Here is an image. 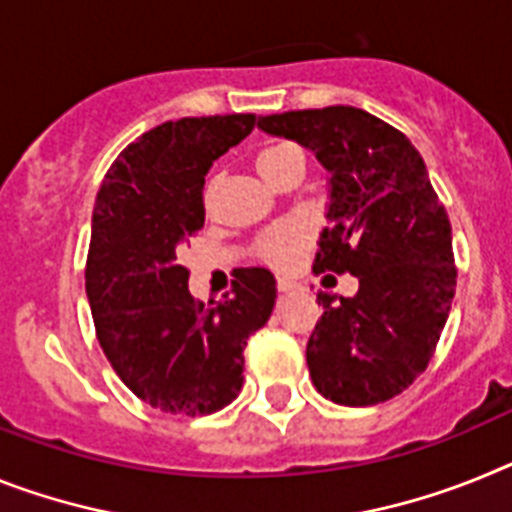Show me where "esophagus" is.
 I'll return each mask as SVG.
<instances>
[{
    "label": "esophagus",
    "mask_w": 512,
    "mask_h": 512,
    "mask_svg": "<svg viewBox=\"0 0 512 512\" xmlns=\"http://www.w3.org/2000/svg\"><path fill=\"white\" fill-rule=\"evenodd\" d=\"M296 283L293 281H288V278H278V291H283V293H291V291H296Z\"/></svg>",
    "instance_id": "34e87169"
}]
</instances>
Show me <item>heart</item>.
Returning <instances> with one entry per match:
<instances>
[{
  "instance_id": "1",
  "label": "heart",
  "mask_w": 512,
  "mask_h": 512,
  "mask_svg": "<svg viewBox=\"0 0 512 512\" xmlns=\"http://www.w3.org/2000/svg\"><path fill=\"white\" fill-rule=\"evenodd\" d=\"M301 157V151L296 146L278 144L257 154V170L260 175L270 172L275 164L286 162V159ZM311 244V229L301 221H286L273 229H268L257 242V255L262 262H268L275 270H288L304 257L306 247Z\"/></svg>"
}]
</instances>
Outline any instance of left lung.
I'll use <instances>...</instances> for the list:
<instances>
[{
	"instance_id": "left-lung-1",
	"label": "left lung",
	"mask_w": 512,
	"mask_h": 512,
	"mask_svg": "<svg viewBox=\"0 0 512 512\" xmlns=\"http://www.w3.org/2000/svg\"><path fill=\"white\" fill-rule=\"evenodd\" d=\"M257 126L314 151L330 172L314 270L358 278L353 299L319 296L311 381L345 407L397 397L428 368L456 293L451 221L420 151L350 105L262 115Z\"/></svg>"
}]
</instances>
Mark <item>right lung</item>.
Listing matches in <instances>:
<instances>
[{"instance_id": "obj_1", "label": "right lung", "mask_w": 512, "mask_h": 512, "mask_svg": "<svg viewBox=\"0 0 512 512\" xmlns=\"http://www.w3.org/2000/svg\"><path fill=\"white\" fill-rule=\"evenodd\" d=\"M252 128L250 113L162 123L121 151L97 193L84 270L97 340L123 384L172 415L234 402L244 345L273 314L270 270L244 268L231 296L203 304L177 260L206 221L211 164Z\"/></svg>"}]
</instances>
